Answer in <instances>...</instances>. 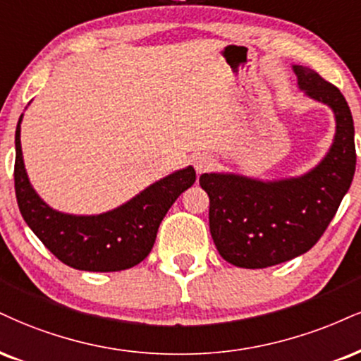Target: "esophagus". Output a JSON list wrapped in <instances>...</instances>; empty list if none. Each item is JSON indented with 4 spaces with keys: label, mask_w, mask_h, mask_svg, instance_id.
Returning a JSON list of instances; mask_svg holds the SVG:
<instances>
[{
    "label": "esophagus",
    "mask_w": 361,
    "mask_h": 361,
    "mask_svg": "<svg viewBox=\"0 0 361 361\" xmlns=\"http://www.w3.org/2000/svg\"><path fill=\"white\" fill-rule=\"evenodd\" d=\"M193 166L197 169L198 175H202V173L212 169V166H214V159H212L208 154H198L197 158L193 159Z\"/></svg>",
    "instance_id": "obj_1"
}]
</instances>
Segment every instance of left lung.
I'll return each instance as SVG.
<instances>
[{
  "instance_id": "1",
  "label": "left lung",
  "mask_w": 361,
  "mask_h": 361,
  "mask_svg": "<svg viewBox=\"0 0 361 361\" xmlns=\"http://www.w3.org/2000/svg\"><path fill=\"white\" fill-rule=\"evenodd\" d=\"M299 89L334 112L333 145L311 171L274 181L235 173H203L208 222L216 250L227 262L264 269L305 254L319 240L353 181L357 153L348 102L318 72L294 65Z\"/></svg>"
}]
</instances>
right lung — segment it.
<instances>
[{"label":"right lung","instance_id":"add662e5","mask_svg":"<svg viewBox=\"0 0 361 361\" xmlns=\"http://www.w3.org/2000/svg\"><path fill=\"white\" fill-rule=\"evenodd\" d=\"M15 133V193L21 216L60 262L79 271L116 272L137 266L153 249L159 224L197 180L193 166L149 185L124 205L101 215L56 212L38 197L23 163L20 124Z\"/></svg>","mask_w":361,"mask_h":361}]
</instances>
